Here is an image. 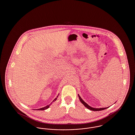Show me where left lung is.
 <instances>
[{
  "instance_id": "left-lung-1",
  "label": "left lung",
  "mask_w": 135,
  "mask_h": 135,
  "mask_svg": "<svg viewBox=\"0 0 135 135\" xmlns=\"http://www.w3.org/2000/svg\"><path fill=\"white\" fill-rule=\"evenodd\" d=\"M78 97H79V100H80V102L83 104V105H84V106L85 107H86L87 108H88V109L90 110H92V111H101V110H104V109L108 108V107H106V108H94L91 107L89 105H88L86 103H85V102L84 101V100L81 99V98L80 97V96H79V95H78Z\"/></svg>"
}]
</instances>
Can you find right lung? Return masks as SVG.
I'll return each mask as SVG.
<instances>
[{
    "label": "right lung",
    "instance_id": "1",
    "mask_svg": "<svg viewBox=\"0 0 135 135\" xmlns=\"http://www.w3.org/2000/svg\"><path fill=\"white\" fill-rule=\"evenodd\" d=\"M58 96H57V98H56L54 99V100L52 102H54V101H56V100L57 99V98H58ZM50 105H47V106H45V107H43V108H40V109H38V110H45V109H47V108H49V107H50Z\"/></svg>",
    "mask_w": 135,
    "mask_h": 135
}]
</instances>
